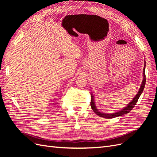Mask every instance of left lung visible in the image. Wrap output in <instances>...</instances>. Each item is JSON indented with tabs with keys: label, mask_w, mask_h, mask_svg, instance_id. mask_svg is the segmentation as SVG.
I'll return each instance as SVG.
<instances>
[{
	"label": "left lung",
	"mask_w": 157,
	"mask_h": 157,
	"mask_svg": "<svg viewBox=\"0 0 157 157\" xmlns=\"http://www.w3.org/2000/svg\"><path fill=\"white\" fill-rule=\"evenodd\" d=\"M145 67L144 69V80L143 82H142V84L141 85V87L139 90V92L137 93V94H136V96L134 98V99H132V101L128 104V105L125 107L122 110L118 111L117 113H112V114H105V113H102L99 112L98 109H96V105H95V103L94 101V98L92 94V98H91V102H90V105H91V107L92 109V110L94 111V112L97 115L103 117L104 118H112L114 117H119V116H122L123 115H125V114H127L129 113L130 111H131V110H132V109L134 108L136 105V104L137 103V100H138L139 98L140 97L141 94H142L144 91V89L145 88V82H146V78H145Z\"/></svg>",
	"instance_id": "left-lung-1"
}]
</instances>
